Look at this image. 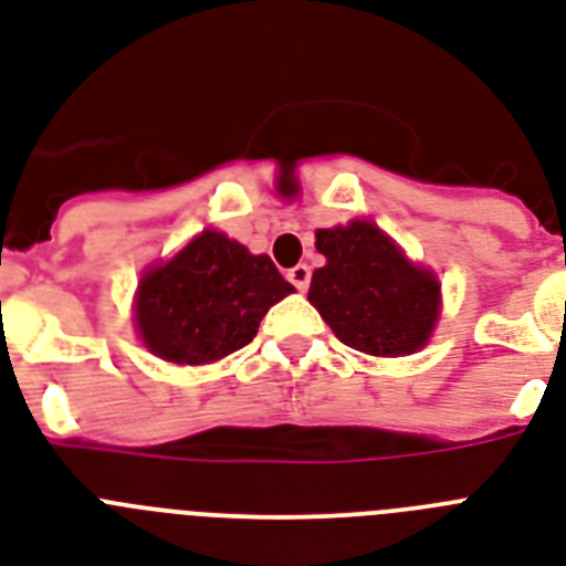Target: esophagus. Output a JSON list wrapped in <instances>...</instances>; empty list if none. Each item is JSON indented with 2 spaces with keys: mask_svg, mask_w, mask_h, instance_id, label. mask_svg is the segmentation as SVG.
I'll list each match as a JSON object with an SVG mask.
<instances>
[{
  "mask_svg": "<svg viewBox=\"0 0 566 566\" xmlns=\"http://www.w3.org/2000/svg\"><path fill=\"white\" fill-rule=\"evenodd\" d=\"M287 282H291L298 293H305L307 284H311V268H307V264H296V268H291L287 270Z\"/></svg>",
  "mask_w": 566,
  "mask_h": 566,
  "instance_id": "esophagus-1",
  "label": "esophagus"
}]
</instances>
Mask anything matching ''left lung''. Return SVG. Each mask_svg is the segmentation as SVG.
I'll return each mask as SVG.
<instances>
[{"mask_svg": "<svg viewBox=\"0 0 566 566\" xmlns=\"http://www.w3.org/2000/svg\"><path fill=\"white\" fill-rule=\"evenodd\" d=\"M325 268L311 279L307 298L339 343L378 357L421 348L439 316V282L403 259L375 223L319 229Z\"/></svg>", "mask_w": 566, "mask_h": 566, "instance_id": "1", "label": "left lung"}]
</instances>
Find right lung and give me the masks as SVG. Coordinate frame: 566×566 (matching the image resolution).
<instances>
[{"instance_id": "right-lung-1", "label": "right lung", "mask_w": 566, "mask_h": 566, "mask_svg": "<svg viewBox=\"0 0 566 566\" xmlns=\"http://www.w3.org/2000/svg\"><path fill=\"white\" fill-rule=\"evenodd\" d=\"M287 293L293 284L268 255H250L209 229L142 279L136 323L154 355L197 366L252 343L264 314Z\"/></svg>"}]
</instances>
